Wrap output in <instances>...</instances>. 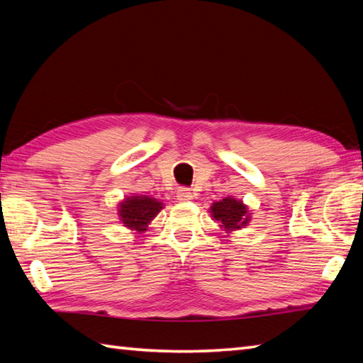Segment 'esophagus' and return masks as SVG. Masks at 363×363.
<instances>
[{"label": "esophagus", "mask_w": 363, "mask_h": 363, "mask_svg": "<svg viewBox=\"0 0 363 363\" xmlns=\"http://www.w3.org/2000/svg\"><path fill=\"white\" fill-rule=\"evenodd\" d=\"M176 196H177V199H179V201H190V199H194V194H191V190L187 189V187L177 189Z\"/></svg>", "instance_id": "34e87169"}]
</instances>
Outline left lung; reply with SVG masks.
I'll return each instance as SVG.
<instances>
[{"label": "left lung", "mask_w": 363, "mask_h": 363, "mask_svg": "<svg viewBox=\"0 0 363 363\" xmlns=\"http://www.w3.org/2000/svg\"><path fill=\"white\" fill-rule=\"evenodd\" d=\"M212 217L220 223L225 230H237L248 225L250 213L246 206L235 198H225L213 203L211 207Z\"/></svg>", "instance_id": "obj_1"}]
</instances>
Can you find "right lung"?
I'll use <instances>...</instances> for the list:
<instances>
[{"mask_svg":"<svg viewBox=\"0 0 363 363\" xmlns=\"http://www.w3.org/2000/svg\"><path fill=\"white\" fill-rule=\"evenodd\" d=\"M160 201L150 196H129L120 204V218L126 228L143 233L150 221L156 217L162 209Z\"/></svg>","mask_w":363,"mask_h":363,"instance_id":"add662e5","label":"right lung"}]
</instances>
